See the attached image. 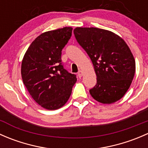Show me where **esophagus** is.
I'll return each instance as SVG.
<instances>
[{
    "mask_svg": "<svg viewBox=\"0 0 148 148\" xmlns=\"http://www.w3.org/2000/svg\"><path fill=\"white\" fill-rule=\"evenodd\" d=\"M82 75H83L82 71H79V72H78V77H79V78H82Z\"/></svg>",
    "mask_w": 148,
    "mask_h": 148,
    "instance_id": "obj_1",
    "label": "esophagus"
}]
</instances>
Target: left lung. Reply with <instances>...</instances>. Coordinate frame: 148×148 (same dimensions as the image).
I'll return each instance as SVG.
<instances>
[{
  "label": "left lung",
  "mask_w": 148,
  "mask_h": 148,
  "mask_svg": "<svg viewBox=\"0 0 148 148\" xmlns=\"http://www.w3.org/2000/svg\"><path fill=\"white\" fill-rule=\"evenodd\" d=\"M77 42L92 60L97 84L89 93L95 100L111 104L120 99L130 86L135 72V61L121 37L107 30L77 27Z\"/></svg>",
  "instance_id": "8db88e82"
}]
</instances>
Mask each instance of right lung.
<instances>
[{
    "label": "right lung",
    "mask_w": 148,
    "mask_h": 148,
    "mask_svg": "<svg viewBox=\"0 0 148 148\" xmlns=\"http://www.w3.org/2000/svg\"><path fill=\"white\" fill-rule=\"evenodd\" d=\"M71 33V27L43 33L31 43L22 61L23 82L35 102L46 110L63 107L77 82L75 74L62 62V51Z\"/></svg>",
    "instance_id": "1"
}]
</instances>
